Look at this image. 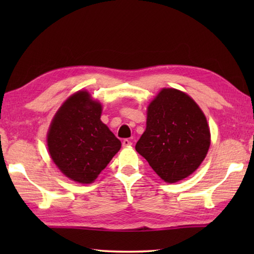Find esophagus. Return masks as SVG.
<instances>
[{"instance_id": "obj_1", "label": "esophagus", "mask_w": 254, "mask_h": 254, "mask_svg": "<svg viewBox=\"0 0 254 254\" xmlns=\"http://www.w3.org/2000/svg\"><path fill=\"white\" fill-rule=\"evenodd\" d=\"M131 145H132V142L130 141V139L124 138L123 141H122V146L123 147H128V146H131Z\"/></svg>"}]
</instances>
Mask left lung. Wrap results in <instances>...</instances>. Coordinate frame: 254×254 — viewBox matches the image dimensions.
Instances as JSON below:
<instances>
[{
    "label": "left lung",
    "instance_id": "left-lung-1",
    "mask_svg": "<svg viewBox=\"0 0 254 254\" xmlns=\"http://www.w3.org/2000/svg\"><path fill=\"white\" fill-rule=\"evenodd\" d=\"M210 145L209 127L190 96L163 88L147 107L146 130L135 145L161 179L175 183L195 171Z\"/></svg>",
    "mask_w": 254,
    "mask_h": 254
}]
</instances>
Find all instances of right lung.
<instances>
[{
    "instance_id": "obj_1",
    "label": "right lung",
    "mask_w": 254,
    "mask_h": 254,
    "mask_svg": "<svg viewBox=\"0 0 254 254\" xmlns=\"http://www.w3.org/2000/svg\"><path fill=\"white\" fill-rule=\"evenodd\" d=\"M102 107L86 90L63 102L47 135L58 168L78 183H91L121 148V142L100 120Z\"/></svg>"
}]
</instances>
